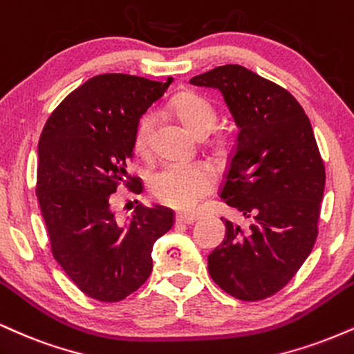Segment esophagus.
Returning <instances> with one entry per match:
<instances>
[{"mask_svg":"<svg viewBox=\"0 0 354 354\" xmlns=\"http://www.w3.org/2000/svg\"><path fill=\"white\" fill-rule=\"evenodd\" d=\"M176 220H177L178 223H185V225H192L194 222H197L198 217H197V215H194V214H178Z\"/></svg>","mask_w":354,"mask_h":354,"instance_id":"obj_1","label":"esophagus"}]
</instances>
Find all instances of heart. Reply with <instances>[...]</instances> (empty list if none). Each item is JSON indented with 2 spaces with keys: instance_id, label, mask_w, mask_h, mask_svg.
Instances as JSON below:
<instances>
[{
  "instance_id": "1",
  "label": "heart",
  "mask_w": 354,
  "mask_h": 354,
  "mask_svg": "<svg viewBox=\"0 0 354 354\" xmlns=\"http://www.w3.org/2000/svg\"><path fill=\"white\" fill-rule=\"evenodd\" d=\"M172 115L184 124L195 137L207 136L217 124V111L205 95L185 91L177 94L169 104ZM153 132L152 114H145L137 124L134 149L147 153ZM214 187L210 169L202 164H165L151 178V190L157 201L174 209H192Z\"/></svg>"
}]
</instances>
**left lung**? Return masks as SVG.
<instances>
[{
	"label": "left lung",
	"mask_w": 354,
	"mask_h": 354,
	"mask_svg": "<svg viewBox=\"0 0 354 354\" xmlns=\"http://www.w3.org/2000/svg\"><path fill=\"white\" fill-rule=\"evenodd\" d=\"M190 84L218 89L239 127L220 197L250 223L243 232L225 220L209 273L239 300H265L292 280L318 235L326 177L313 129L288 91L243 66H218Z\"/></svg>",
	"instance_id": "8db88e82"
}]
</instances>
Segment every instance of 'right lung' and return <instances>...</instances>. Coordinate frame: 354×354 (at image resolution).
I'll use <instances>...</instances> for the list:
<instances>
[{
	"instance_id": "add662e5",
	"label": "right lung",
	"mask_w": 354,
	"mask_h": 354,
	"mask_svg": "<svg viewBox=\"0 0 354 354\" xmlns=\"http://www.w3.org/2000/svg\"><path fill=\"white\" fill-rule=\"evenodd\" d=\"M172 82L99 74L49 115L37 145L36 195L54 259L82 293L120 301L152 272V247L174 225V212L137 205L120 223L111 210L127 174L137 124ZM139 192V190H136Z\"/></svg>"
}]
</instances>
